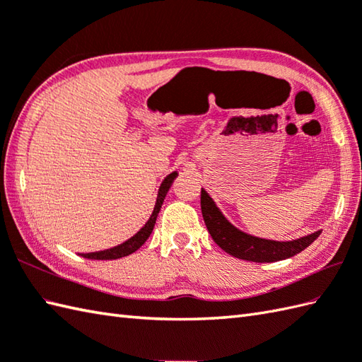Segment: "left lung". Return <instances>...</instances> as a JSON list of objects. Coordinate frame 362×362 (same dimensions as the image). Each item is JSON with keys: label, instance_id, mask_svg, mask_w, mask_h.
Wrapping results in <instances>:
<instances>
[{"label": "left lung", "instance_id": "8db88e82", "mask_svg": "<svg viewBox=\"0 0 362 362\" xmlns=\"http://www.w3.org/2000/svg\"><path fill=\"white\" fill-rule=\"evenodd\" d=\"M200 208L206 228L217 245L228 255L242 260H251V262L264 264L288 259L300 253L308 245H312L319 238V234H321V231H316L308 234V236L288 242H277L250 236V234L238 230L236 226H233L225 219L221 209L216 206L213 199L209 197L204 188H202L200 192Z\"/></svg>", "mask_w": 362, "mask_h": 362}]
</instances>
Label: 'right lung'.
Masks as SVG:
<instances>
[{"instance_id": "obj_1", "label": "right lung", "mask_w": 362, "mask_h": 362, "mask_svg": "<svg viewBox=\"0 0 362 362\" xmlns=\"http://www.w3.org/2000/svg\"><path fill=\"white\" fill-rule=\"evenodd\" d=\"M175 177H177V173H175V171L171 173L170 175H166L165 180L160 185V188H158V194H157V202H156L154 211H153V214H151L149 221L145 223V226H143V228L137 234H134L131 239H128L126 242L120 243V245H117L114 248L103 250V251H95V253H85V255H81V256L86 257V259L111 260V259H120V257H124V256H129V255L134 253V251H137L143 245V243L148 240V238L151 236V233H153L156 221H157V216H158V211H160L162 204H163V200L166 197V192L170 191L171 185H173Z\"/></svg>"}]
</instances>
